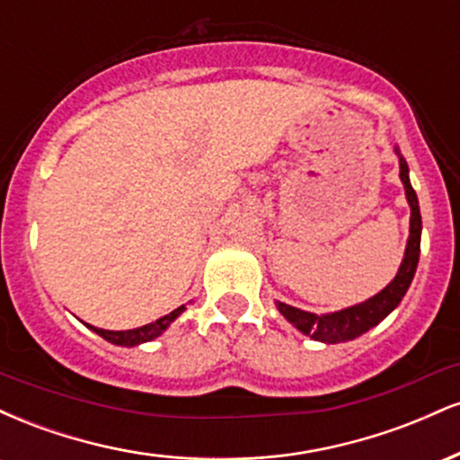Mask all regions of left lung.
Here are the masks:
<instances>
[{"label":"left lung","mask_w":460,"mask_h":460,"mask_svg":"<svg viewBox=\"0 0 460 460\" xmlns=\"http://www.w3.org/2000/svg\"><path fill=\"white\" fill-rule=\"evenodd\" d=\"M395 153H398L400 157V179H402L406 200H409L411 205L409 242H406L404 260L400 263L398 274H395L394 281L385 289H381L376 296L367 298L366 303H358L355 307L335 311V314L318 315L296 307H289V305L285 303H277L283 318L292 322L300 332L309 335L311 340L322 341V344H341V341H350L355 340V337L363 335V332H367L372 326H376L378 322H383L395 307H398L400 300L404 298L406 289H409L411 281H413L417 261H420L421 216L420 203H417V194L413 186H411L409 166H406V160L400 155L398 149H395Z\"/></svg>","instance_id":"obj_1"}]
</instances>
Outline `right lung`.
<instances>
[{
	"mask_svg": "<svg viewBox=\"0 0 460 460\" xmlns=\"http://www.w3.org/2000/svg\"><path fill=\"white\" fill-rule=\"evenodd\" d=\"M183 309L186 307L181 305V307L171 311V314L164 315V318L151 322V324L140 326V329H131V331H105V329H97V326H91V324H86V326L91 331L97 332V335H102L103 340H108L110 344L138 346V344H145V341H151V340H155V337H160L162 332L171 326V322L183 314Z\"/></svg>",
	"mask_w": 460,
	"mask_h": 460,
	"instance_id": "add662e5",
	"label": "right lung"
}]
</instances>
